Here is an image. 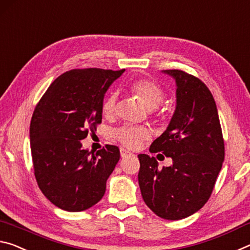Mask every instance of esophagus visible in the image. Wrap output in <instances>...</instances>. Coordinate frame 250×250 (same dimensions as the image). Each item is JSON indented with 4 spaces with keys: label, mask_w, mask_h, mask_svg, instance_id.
Here are the masks:
<instances>
[{
    "label": "esophagus",
    "mask_w": 250,
    "mask_h": 250,
    "mask_svg": "<svg viewBox=\"0 0 250 250\" xmlns=\"http://www.w3.org/2000/svg\"><path fill=\"white\" fill-rule=\"evenodd\" d=\"M128 155H132V153L129 152V150H127V149H125V148H121V156L124 158V157H127Z\"/></svg>",
    "instance_id": "1"
}]
</instances>
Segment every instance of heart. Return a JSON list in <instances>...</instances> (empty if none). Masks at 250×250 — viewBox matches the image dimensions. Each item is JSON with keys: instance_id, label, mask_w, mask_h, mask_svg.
<instances>
[{"instance_id": "1", "label": "heart", "mask_w": 250, "mask_h": 250, "mask_svg": "<svg viewBox=\"0 0 250 250\" xmlns=\"http://www.w3.org/2000/svg\"><path fill=\"white\" fill-rule=\"evenodd\" d=\"M130 92L134 93L145 104L147 108L154 109L162 103L164 92L162 87L152 80L141 79L134 81L129 85ZM117 102V94L110 93L105 98L102 105V110L105 116H112L115 113ZM115 137L123 145L128 148H137L142 143L149 137L148 129L144 127H136L132 125H124L115 130Z\"/></svg>"}]
</instances>
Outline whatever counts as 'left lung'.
<instances>
[{"label": "left lung", "mask_w": 250, "mask_h": 250, "mask_svg": "<svg viewBox=\"0 0 250 250\" xmlns=\"http://www.w3.org/2000/svg\"><path fill=\"white\" fill-rule=\"evenodd\" d=\"M163 73L176 82V108L149 150L163 153L173 164L159 170L155 157L140 154L138 184L143 199L155 214L178 220L195 214L209 199L225 146L217 106L206 85L179 69Z\"/></svg>", "instance_id": "left-lung-1"}]
</instances>
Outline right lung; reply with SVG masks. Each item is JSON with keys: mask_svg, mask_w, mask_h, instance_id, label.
Segmentation results:
<instances>
[{"mask_svg": "<svg viewBox=\"0 0 250 250\" xmlns=\"http://www.w3.org/2000/svg\"><path fill=\"white\" fill-rule=\"evenodd\" d=\"M125 69H72L53 82L36 105L30 126L34 175L56 207L83 211L103 198L121 154L106 145L96 154L81 141L102 123L105 93Z\"/></svg>", "mask_w": 250, "mask_h": 250, "instance_id": "right-lung-1", "label": "right lung"}]
</instances>
